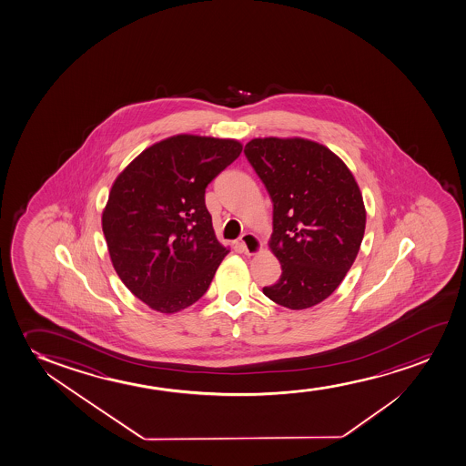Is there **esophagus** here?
<instances>
[{
  "label": "esophagus",
  "instance_id": "1",
  "mask_svg": "<svg viewBox=\"0 0 466 466\" xmlns=\"http://www.w3.org/2000/svg\"><path fill=\"white\" fill-rule=\"evenodd\" d=\"M240 245H242L243 251L248 254V256H254V254L259 253L260 249H262L259 237L253 234V232L243 234L242 238H240Z\"/></svg>",
  "mask_w": 466,
  "mask_h": 466
}]
</instances>
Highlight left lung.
<instances>
[{
  "mask_svg": "<svg viewBox=\"0 0 466 466\" xmlns=\"http://www.w3.org/2000/svg\"><path fill=\"white\" fill-rule=\"evenodd\" d=\"M245 155L273 202L268 247L281 264L270 300L305 309L339 288L360 249L367 212L356 178L341 159L313 140H249Z\"/></svg>",
  "mask_w": 466,
  "mask_h": 466,
  "instance_id": "left-lung-1",
  "label": "left lung"
}]
</instances>
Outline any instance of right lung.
<instances>
[{"instance_id":"right-lung-1","label":"right lung","mask_w":466,"mask_h":466,"mask_svg":"<svg viewBox=\"0 0 466 466\" xmlns=\"http://www.w3.org/2000/svg\"><path fill=\"white\" fill-rule=\"evenodd\" d=\"M240 153L238 140L178 134L116 177L104 237L116 275L151 309L170 315L198 302L229 253L215 236L206 187Z\"/></svg>"}]
</instances>
